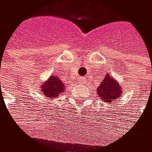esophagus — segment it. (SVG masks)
<instances>
[{
  "instance_id": "34e87169",
  "label": "esophagus",
  "mask_w": 152,
  "mask_h": 152,
  "mask_svg": "<svg viewBox=\"0 0 152 152\" xmlns=\"http://www.w3.org/2000/svg\"><path fill=\"white\" fill-rule=\"evenodd\" d=\"M78 80H79V83H83V82L86 81V78L85 77H80L78 79Z\"/></svg>"
}]
</instances>
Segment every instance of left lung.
I'll use <instances>...</instances> for the list:
<instances>
[{"label": "left lung", "instance_id": "obj_1", "mask_svg": "<svg viewBox=\"0 0 152 152\" xmlns=\"http://www.w3.org/2000/svg\"><path fill=\"white\" fill-rule=\"evenodd\" d=\"M122 90L121 88L120 83L113 79L110 75H106L102 81L101 85L98 87L97 93L102 100L107 103L113 102L114 100L120 98L121 95Z\"/></svg>", "mask_w": 152, "mask_h": 152}]
</instances>
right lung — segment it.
<instances>
[{"instance_id":"right-lung-1","label":"right lung","mask_w":152,"mask_h":152,"mask_svg":"<svg viewBox=\"0 0 152 152\" xmlns=\"http://www.w3.org/2000/svg\"><path fill=\"white\" fill-rule=\"evenodd\" d=\"M65 90V86L59 79V77L52 75L50 76L48 80H46L43 84L41 86L42 92L47 97L50 99H55L61 94Z\"/></svg>"}]
</instances>
